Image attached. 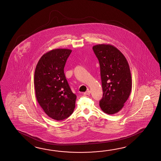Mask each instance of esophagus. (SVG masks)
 Wrapping results in <instances>:
<instances>
[{
	"label": "esophagus",
	"instance_id": "34e87169",
	"mask_svg": "<svg viewBox=\"0 0 161 161\" xmlns=\"http://www.w3.org/2000/svg\"><path fill=\"white\" fill-rule=\"evenodd\" d=\"M90 93H91V91H86V92H84V95H89Z\"/></svg>",
	"mask_w": 161,
	"mask_h": 161
}]
</instances>
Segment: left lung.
<instances>
[{
    "label": "left lung",
    "mask_w": 161,
    "mask_h": 161,
    "mask_svg": "<svg viewBox=\"0 0 161 161\" xmlns=\"http://www.w3.org/2000/svg\"><path fill=\"white\" fill-rule=\"evenodd\" d=\"M99 62L103 97L99 102L102 110L114 114L122 108L132 89V77L128 62L121 52L111 44L93 46Z\"/></svg>",
    "instance_id": "left-lung-1"
}]
</instances>
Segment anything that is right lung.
I'll return each mask as SVG.
<instances>
[{
	"label": "right lung",
	"mask_w": 161,
	"mask_h": 161,
	"mask_svg": "<svg viewBox=\"0 0 161 161\" xmlns=\"http://www.w3.org/2000/svg\"><path fill=\"white\" fill-rule=\"evenodd\" d=\"M72 50L54 49L40 58L36 65L34 84L36 99L48 117L57 121L69 117L75 108L76 95L72 92L64 73Z\"/></svg>",
	"instance_id": "add662e5"
}]
</instances>
